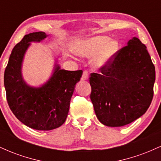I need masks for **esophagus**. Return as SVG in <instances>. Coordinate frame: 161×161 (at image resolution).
I'll use <instances>...</instances> for the list:
<instances>
[{
  "label": "esophagus",
  "mask_w": 161,
  "mask_h": 161,
  "mask_svg": "<svg viewBox=\"0 0 161 161\" xmlns=\"http://www.w3.org/2000/svg\"><path fill=\"white\" fill-rule=\"evenodd\" d=\"M81 79H82V81L88 80V71L85 70V71L83 72L82 76V78H81Z\"/></svg>",
  "instance_id": "1"
}]
</instances>
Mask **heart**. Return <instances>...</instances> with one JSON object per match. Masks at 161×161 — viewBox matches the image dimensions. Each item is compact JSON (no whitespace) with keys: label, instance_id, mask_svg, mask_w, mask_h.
<instances>
[{"label":"heart","instance_id":"b5f03b06","mask_svg":"<svg viewBox=\"0 0 161 161\" xmlns=\"http://www.w3.org/2000/svg\"><path fill=\"white\" fill-rule=\"evenodd\" d=\"M119 45L115 40L104 36H98L83 41L75 47V53L80 57H89L95 55L93 65L96 68L108 66L117 52Z\"/></svg>","mask_w":161,"mask_h":161}]
</instances>
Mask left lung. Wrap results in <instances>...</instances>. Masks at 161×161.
<instances>
[{"instance_id": "obj_1", "label": "left lung", "mask_w": 161, "mask_h": 161, "mask_svg": "<svg viewBox=\"0 0 161 161\" xmlns=\"http://www.w3.org/2000/svg\"><path fill=\"white\" fill-rule=\"evenodd\" d=\"M100 70L90 75V98L102 124L123 126L145 114L154 95L155 67L141 41L133 37Z\"/></svg>"}]
</instances>
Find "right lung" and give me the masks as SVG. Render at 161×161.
I'll return each mask as SVG.
<instances>
[{
	"mask_svg": "<svg viewBox=\"0 0 161 161\" xmlns=\"http://www.w3.org/2000/svg\"><path fill=\"white\" fill-rule=\"evenodd\" d=\"M48 36L44 32L25 35L13 49L4 72V87L10 110L20 122L36 130L58 128L66 121L70 100L82 70L62 69L56 60L51 76L39 87L28 85L22 74L25 52L31 42Z\"/></svg>",
	"mask_w": 161,
	"mask_h": 161,
	"instance_id": "right-lung-1",
	"label": "right lung"
}]
</instances>
